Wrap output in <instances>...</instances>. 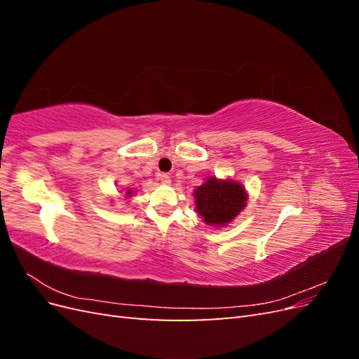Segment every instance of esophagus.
I'll return each instance as SVG.
<instances>
[{"instance_id":"obj_1","label":"esophagus","mask_w":359,"mask_h":359,"mask_svg":"<svg viewBox=\"0 0 359 359\" xmlns=\"http://www.w3.org/2000/svg\"><path fill=\"white\" fill-rule=\"evenodd\" d=\"M160 181L163 182V184H170V178H169V175H166V173H163V175H160Z\"/></svg>"}]
</instances>
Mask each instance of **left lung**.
<instances>
[{"label":"left lung","mask_w":359,"mask_h":359,"mask_svg":"<svg viewBox=\"0 0 359 359\" xmlns=\"http://www.w3.org/2000/svg\"><path fill=\"white\" fill-rule=\"evenodd\" d=\"M196 212L205 224L224 227L245 208L248 193L241 182L232 178L208 177L193 191Z\"/></svg>","instance_id":"left-lung-1"}]
</instances>
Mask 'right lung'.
<instances>
[{"instance_id":"add662e5","label":"right lung","mask_w":359,"mask_h":359,"mask_svg":"<svg viewBox=\"0 0 359 359\" xmlns=\"http://www.w3.org/2000/svg\"><path fill=\"white\" fill-rule=\"evenodd\" d=\"M133 193H135V191H133L132 189H128V190L126 191V198H127V199H130V198H132V196H133Z\"/></svg>"}]
</instances>
